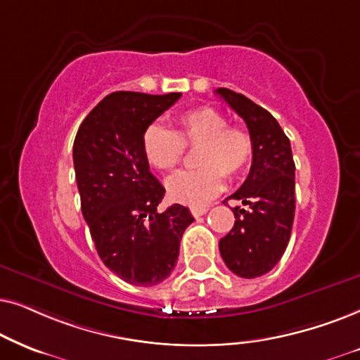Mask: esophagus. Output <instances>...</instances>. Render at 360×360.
Returning a JSON list of instances; mask_svg holds the SVG:
<instances>
[{"instance_id":"1","label":"esophagus","mask_w":360,"mask_h":360,"mask_svg":"<svg viewBox=\"0 0 360 360\" xmlns=\"http://www.w3.org/2000/svg\"><path fill=\"white\" fill-rule=\"evenodd\" d=\"M207 210V205H195V207H191V214H193L194 217H200V215H204Z\"/></svg>"}]
</instances>
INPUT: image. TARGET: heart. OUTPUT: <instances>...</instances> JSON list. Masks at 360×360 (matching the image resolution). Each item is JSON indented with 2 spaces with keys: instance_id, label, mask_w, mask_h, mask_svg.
Returning <instances> with one entry per match:
<instances>
[{
  "instance_id": "heart-1",
  "label": "heart",
  "mask_w": 360,
  "mask_h": 360,
  "mask_svg": "<svg viewBox=\"0 0 360 360\" xmlns=\"http://www.w3.org/2000/svg\"><path fill=\"white\" fill-rule=\"evenodd\" d=\"M193 171H179L166 181L176 202L202 205L224 188V176H240L253 158V138L245 128L229 124L214 107H195L176 117V131L153 123L143 133V151L156 169L171 171L183 161L184 146H199Z\"/></svg>"
}]
</instances>
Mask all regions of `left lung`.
<instances>
[{
    "mask_svg": "<svg viewBox=\"0 0 360 360\" xmlns=\"http://www.w3.org/2000/svg\"><path fill=\"white\" fill-rule=\"evenodd\" d=\"M215 94L245 120L253 138L250 172L240 189L227 198L240 200L247 209H232L236 224L220 238L219 250L230 271L257 278L280 262L290 242L295 219L293 153L270 112L233 90L217 89Z\"/></svg>",
    "mask_w": 360,
    "mask_h": 360,
    "instance_id": "1",
    "label": "left lung"
}]
</instances>
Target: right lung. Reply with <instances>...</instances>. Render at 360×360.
<instances>
[{
	"mask_svg": "<svg viewBox=\"0 0 360 360\" xmlns=\"http://www.w3.org/2000/svg\"><path fill=\"white\" fill-rule=\"evenodd\" d=\"M181 94L113 92L87 115L74 141L80 205L98 257L130 285L153 286L174 270L189 209L158 212L165 188L151 174L143 133Z\"/></svg>",
	"mask_w": 360,
	"mask_h": 360,
	"instance_id": "obj_1",
	"label": "right lung"
}]
</instances>
